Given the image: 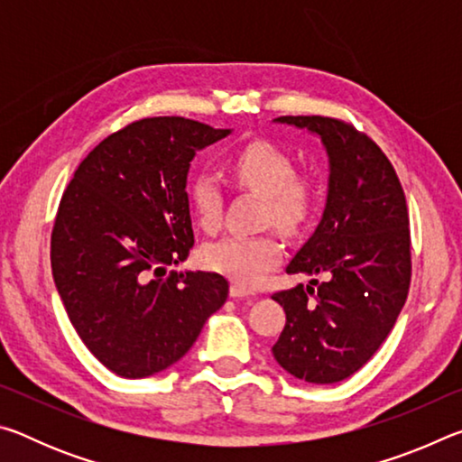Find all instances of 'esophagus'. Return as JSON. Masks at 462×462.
Instances as JSON below:
<instances>
[{
  "label": "esophagus",
  "instance_id": "esophagus-1",
  "mask_svg": "<svg viewBox=\"0 0 462 462\" xmlns=\"http://www.w3.org/2000/svg\"><path fill=\"white\" fill-rule=\"evenodd\" d=\"M230 295L232 297H253L254 291H250L245 285H238V283H232L230 285Z\"/></svg>",
  "mask_w": 462,
  "mask_h": 462
}]
</instances>
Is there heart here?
<instances>
[{
	"label": "heart",
	"instance_id": "heart-1",
	"mask_svg": "<svg viewBox=\"0 0 462 462\" xmlns=\"http://www.w3.org/2000/svg\"><path fill=\"white\" fill-rule=\"evenodd\" d=\"M232 181L264 198L263 220L283 232H297L310 220L316 206V189L308 177L297 175L295 162L283 148L269 140H253L228 159ZM198 224L216 232L222 224L224 198L214 177L195 175L187 187ZM283 245L275 232L232 234L203 248V264L240 285H256L279 263Z\"/></svg>",
	"mask_w": 462,
	"mask_h": 462
}]
</instances>
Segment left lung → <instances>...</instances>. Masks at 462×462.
<instances>
[{
	"label": "left lung",
	"instance_id": "obj_1",
	"mask_svg": "<svg viewBox=\"0 0 462 462\" xmlns=\"http://www.w3.org/2000/svg\"><path fill=\"white\" fill-rule=\"evenodd\" d=\"M277 120L319 134L330 156V183L322 222L285 269L326 279L273 293L287 316L273 356L301 381L338 383L377 353L408 300V203L385 152L350 122Z\"/></svg>",
	"mask_w": 462,
	"mask_h": 462
}]
</instances>
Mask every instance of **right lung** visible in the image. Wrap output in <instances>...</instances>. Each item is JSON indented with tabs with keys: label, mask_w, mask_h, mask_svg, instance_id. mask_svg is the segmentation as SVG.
I'll return each mask as SVG.
<instances>
[{
	"label": "right lung",
	"mask_w": 462,
	"mask_h": 462,
	"mask_svg": "<svg viewBox=\"0 0 462 462\" xmlns=\"http://www.w3.org/2000/svg\"><path fill=\"white\" fill-rule=\"evenodd\" d=\"M230 130L159 116L101 140L62 193L51 267L85 346L116 374L165 371L198 340L228 297L217 273H167L189 256L185 183L198 148Z\"/></svg>",
	"instance_id": "obj_1"
}]
</instances>
